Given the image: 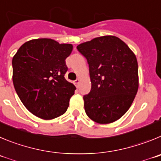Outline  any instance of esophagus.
I'll return each instance as SVG.
<instances>
[{"mask_svg":"<svg viewBox=\"0 0 161 161\" xmlns=\"http://www.w3.org/2000/svg\"><path fill=\"white\" fill-rule=\"evenodd\" d=\"M79 82H80V80H79V79H76V80H75V81H74V84H75V85L76 86H79Z\"/></svg>","mask_w":161,"mask_h":161,"instance_id":"obj_1","label":"esophagus"}]
</instances>
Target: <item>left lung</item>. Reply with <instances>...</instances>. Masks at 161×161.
Here are the masks:
<instances>
[{
    "instance_id": "1",
    "label": "left lung",
    "mask_w": 161,
    "mask_h": 161,
    "mask_svg": "<svg viewBox=\"0 0 161 161\" xmlns=\"http://www.w3.org/2000/svg\"><path fill=\"white\" fill-rule=\"evenodd\" d=\"M77 49L87 60L91 89L84 95L87 116L101 124L120 119L131 107L139 87L135 53L115 36H103Z\"/></svg>"
}]
</instances>
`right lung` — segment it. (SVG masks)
<instances>
[{
    "label": "right lung",
    "instance_id": "obj_1",
    "mask_svg": "<svg viewBox=\"0 0 161 161\" xmlns=\"http://www.w3.org/2000/svg\"><path fill=\"white\" fill-rule=\"evenodd\" d=\"M71 44H59L50 38L30 40L13 58V82L24 106L43 119L63 115L76 87L66 80V58Z\"/></svg>",
    "mask_w": 161,
    "mask_h": 161
}]
</instances>
